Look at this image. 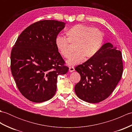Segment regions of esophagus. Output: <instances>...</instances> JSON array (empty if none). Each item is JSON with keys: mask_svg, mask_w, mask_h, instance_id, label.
Masks as SVG:
<instances>
[{"mask_svg": "<svg viewBox=\"0 0 132 132\" xmlns=\"http://www.w3.org/2000/svg\"><path fill=\"white\" fill-rule=\"evenodd\" d=\"M74 71H75V69L74 67H70L69 68V71L71 72H73Z\"/></svg>", "mask_w": 132, "mask_h": 132, "instance_id": "34e87169", "label": "esophagus"}]
</instances>
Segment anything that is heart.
Returning <instances> with one entry per match:
<instances>
[{"label": "heart", "instance_id": "b5f03b06", "mask_svg": "<svg viewBox=\"0 0 132 132\" xmlns=\"http://www.w3.org/2000/svg\"><path fill=\"white\" fill-rule=\"evenodd\" d=\"M66 39L60 36L55 38V44L60 54L64 58H68L72 50L69 44L74 45L75 52L67 61L69 66L81 62L84 58H91L99 52L103 41V34L99 29L77 24L72 27L66 32Z\"/></svg>", "mask_w": 132, "mask_h": 132}]
</instances>
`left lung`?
Segmentation results:
<instances>
[{"label": "left lung", "instance_id": "1", "mask_svg": "<svg viewBox=\"0 0 132 132\" xmlns=\"http://www.w3.org/2000/svg\"><path fill=\"white\" fill-rule=\"evenodd\" d=\"M80 80L75 86L77 96L85 102L97 103L109 96L121 79L122 54L110 43L100 47L94 57L75 68Z\"/></svg>", "mask_w": 132, "mask_h": 132}]
</instances>
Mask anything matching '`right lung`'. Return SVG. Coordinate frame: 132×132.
I'll return each mask as SVG.
<instances>
[{"label":"right lung","mask_w":132,"mask_h":132,"mask_svg":"<svg viewBox=\"0 0 132 132\" xmlns=\"http://www.w3.org/2000/svg\"><path fill=\"white\" fill-rule=\"evenodd\" d=\"M65 23L53 20L36 22L17 39L11 53V70L19 90L27 99L42 103L54 96L58 75L69 68L56 47L55 38Z\"/></svg>","instance_id":"1"}]
</instances>
